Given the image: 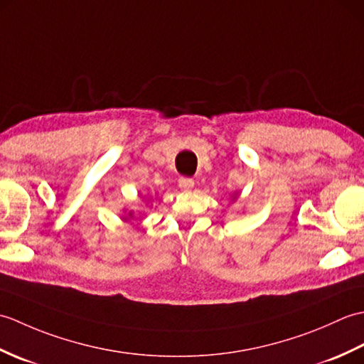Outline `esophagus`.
Returning a JSON list of instances; mask_svg holds the SVG:
<instances>
[{"instance_id":"obj_1","label":"esophagus","mask_w":364,"mask_h":364,"mask_svg":"<svg viewBox=\"0 0 364 364\" xmlns=\"http://www.w3.org/2000/svg\"><path fill=\"white\" fill-rule=\"evenodd\" d=\"M178 186L183 191H191L194 188V180H192V178H180V180H178Z\"/></svg>"}]
</instances>
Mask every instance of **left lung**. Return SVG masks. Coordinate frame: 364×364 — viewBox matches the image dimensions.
Wrapping results in <instances>:
<instances>
[{"instance_id":"1","label":"left lung","mask_w":364,"mask_h":364,"mask_svg":"<svg viewBox=\"0 0 364 364\" xmlns=\"http://www.w3.org/2000/svg\"><path fill=\"white\" fill-rule=\"evenodd\" d=\"M239 197V194H237V192H235V194L233 196H231V202H235V200Z\"/></svg>"}]
</instances>
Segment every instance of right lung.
Instances as JSON below:
<instances>
[{"mask_svg": "<svg viewBox=\"0 0 364 364\" xmlns=\"http://www.w3.org/2000/svg\"><path fill=\"white\" fill-rule=\"evenodd\" d=\"M133 218H134V213L133 211H127V210H125V214L122 215V219L125 220V222H128L129 219H133Z\"/></svg>", "mask_w": 364, "mask_h": 364, "instance_id": "add662e5", "label": "right lung"}]
</instances>
